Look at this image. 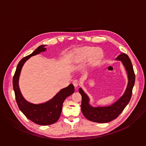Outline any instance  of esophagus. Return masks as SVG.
Masks as SVG:
<instances>
[{
  "instance_id": "1",
  "label": "esophagus",
  "mask_w": 146,
  "mask_h": 146,
  "mask_svg": "<svg viewBox=\"0 0 146 146\" xmlns=\"http://www.w3.org/2000/svg\"><path fill=\"white\" fill-rule=\"evenodd\" d=\"M72 83H73V86H74L75 88H77L78 86V85H79V82H78V81L77 80H73Z\"/></svg>"
}]
</instances>
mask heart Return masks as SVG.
Wrapping results in <instances>:
<instances>
[{
    "label": "heart",
    "mask_w": 146,
    "mask_h": 146,
    "mask_svg": "<svg viewBox=\"0 0 146 146\" xmlns=\"http://www.w3.org/2000/svg\"><path fill=\"white\" fill-rule=\"evenodd\" d=\"M95 49L92 47H86L80 49L76 55L75 61L76 62H81L84 60L86 58L90 57L92 54L91 57V62L93 64H96L100 60L102 56V52L100 50Z\"/></svg>",
    "instance_id": "b5f03b06"
}]
</instances>
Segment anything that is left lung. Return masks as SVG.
Here are the masks:
<instances>
[{
    "label": "left lung",
    "instance_id": "8db88e82",
    "mask_svg": "<svg viewBox=\"0 0 146 146\" xmlns=\"http://www.w3.org/2000/svg\"><path fill=\"white\" fill-rule=\"evenodd\" d=\"M121 60L128 74V84L123 95L113 105L106 107L94 108L89 104V98L80 88L79 92L82 96L81 111L88 120L98 123H107L115 119L122 112L129 103L135 82V74L130 58L126 54H121L115 59Z\"/></svg>",
    "mask_w": 146,
    "mask_h": 146
}]
</instances>
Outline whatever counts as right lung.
<instances>
[{
	"mask_svg": "<svg viewBox=\"0 0 146 146\" xmlns=\"http://www.w3.org/2000/svg\"><path fill=\"white\" fill-rule=\"evenodd\" d=\"M46 45H41L31 54L24 57L18 63L13 79V89L15 99L19 110L29 119L40 125H48L56 122L61 114L62 105L65 99L74 91V87L70 84L68 87L62 89L52 99L44 103H31L27 101L21 93L18 80L22 68L25 62L31 56L46 50Z\"/></svg>",
	"mask_w": 146,
	"mask_h": 146,
	"instance_id": "right-lung-1",
	"label": "right lung"
}]
</instances>
